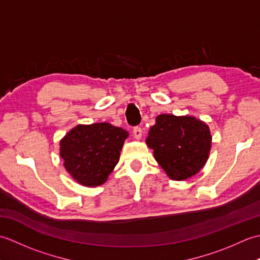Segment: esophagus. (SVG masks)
Listing matches in <instances>:
<instances>
[{
	"label": "esophagus",
	"mask_w": 260,
	"mask_h": 260,
	"mask_svg": "<svg viewBox=\"0 0 260 260\" xmlns=\"http://www.w3.org/2000/svg\"><path fill=\"white\" fill-rule=\"evenodd\" d=\"M133 134H134V136H135V139H137V140H140L141 137H142V128L141 127H139V126H135L134 128H133Z\"/></svg>",
	"instance_id": "34e87169"
}]
</instances>
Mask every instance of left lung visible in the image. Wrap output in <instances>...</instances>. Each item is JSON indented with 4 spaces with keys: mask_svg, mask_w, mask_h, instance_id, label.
<instances>
[{
    "mask_svg": "<svg viewBox=\"0 0 260 260\" xmlns=\"http://www.w3.org/2000/svg\"><path fill=\"white\" fill-rule=\"evenodd\" d=\"M146 143L170 178L182 181L196 175L206 164L211 135L209 127L194 117L162 114L148 132Z\"/></svg>",
    "mask_w": 260,
    "mask_h": 260,
    "instance_id": "8db88e82",
    "label": "left lung"
}]
</instances>
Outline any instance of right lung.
<instances>
[{
	"mask_svg": "<svg viewBox=\"0 0 260 260\" xmlns=\"http://www.w3.org/2000/svg\"><path fill=\"white\" fill-rule=\"evenodd\" d=\"M128 133L108 123L78 125L60 142V156L70 175L86 186L106 182Z\"/></svg>",
	"mask_w": 260,
	"mask_h": 260,
	"instance_id": "right-lung-1",
	"label": "right lung"
}]
</instances>
